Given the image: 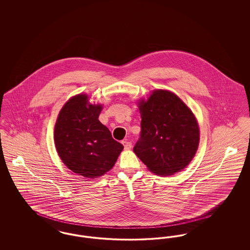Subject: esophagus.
<instances>
[{"label": "esophagus", "mask_w": 250, "mask_h": 250, "mask_svg": "<svg viewBox=\"0 0 250 250\" xmlns=\"http://www.w3.org/2000/svg\"><path fill=\"white\" fill-rule=\"evenodd\" d=\"M122 143H123V145H124V147H125V150H129V149H131L132 143H131L128 140H125V141L122 142Z\"/></svg>", "instance_id": "1"}]
</instances>
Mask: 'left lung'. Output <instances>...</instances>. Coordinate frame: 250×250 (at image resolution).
<instances>
[{
  "instance_id": "left-lung-1",
  "label": "left lung",
  "mask_w": 250,
  "mask_h": 250,
  "mask_svg": "<svg viewBox=\"0 0 250 250\" xmlns=\"http://www.w3.org/2000/svg\"><path fill=\"white\" fill-rule=\"evenodd\" d=\"M141 133L133 151L158 175H172L189 164L200 133L190 109L177 95L158 90L140 104Z\"/></svg>"
}]
</instances>
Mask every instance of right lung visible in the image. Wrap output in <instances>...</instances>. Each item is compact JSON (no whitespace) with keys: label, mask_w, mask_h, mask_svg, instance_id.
I'll return each mask as SVG.
<instances>
[{"label":"right lung","mask_w":250,"mask_h":250,"mask_svg":"<svg viewBox=\"0 0 250 250\" xmlns=\"http://www.w3.org/2000/svg\"><path fill=\"white\" fill-rule=\"evenodd\" d=\"M78 95L61 109L54 129L57 152L64 165L85 178H97L115 164L124 146L98 116L102 107Z\"/></svg>","instance_id":"obj_1"}]
</instances>
